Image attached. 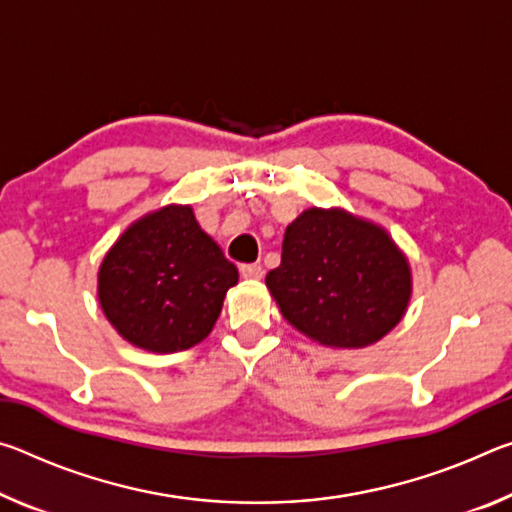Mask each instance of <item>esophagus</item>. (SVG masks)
I'll list each match as a JSON object with an SVG mask.
<instances>
[{
	"label": "esophagus",
	"instance_id": "obj_1",
	"mask_svg": "<svg viewBox=\"0 0 512 512\" xmlns=\"http://www.w3.org/2000/svg\"><path fill=\"white\" fill-rule=\"evenodd\" d=\"M239 273H241V277H246V280H262L264 268L259 264H241Z\"/></svg>",
	"mask_w": 512,
	"mask_h": 512
}]
</instances>
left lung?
I'll list each match as a JSON object with an SVG mask.
<instances>
[{
  "label": "left lung",
  "mask_w": 512,
  "mask_h": 512,
  "mask_svg": "<svg viewBox=\"0 0 512 512\" xmlns=\"http://www.w3.org/2000/svg\"><path fill=\"white\" fill-rule=\"evenodd\" d=\"M266 287L305 336L334 348H363L400 323L411 273L377 225L311 207L284 232L282 264L268 271Z\"/></svg>",
  "instance_id": "1"
}]
</instances>
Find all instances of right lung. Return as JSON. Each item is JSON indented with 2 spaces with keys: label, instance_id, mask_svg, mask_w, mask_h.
<instances>
[{
  "label": "right lung",
  "instance_id": "right-lung-1",
  "mask_svg": "<svg viewBox=\"0 0 512 512\" xmlns=\"http://www.w3.org/2000/svg\"><path fill=\"white\" fill-rule=\"evenodd\" d=\"M237 280V266L201 230L192 207L169 205L112 246L99 271V302L137 348L178 352L212 332Z\"/></svg>",
  "mask_w": 512,
  "mask_h": 512
}]
</instances>
